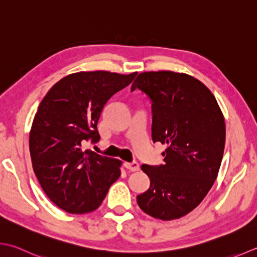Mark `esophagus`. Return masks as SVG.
<instances>
[{
	"instance_id": "34e87169",
	"label": "esophagus",
	"mask_w": 257,
	"mask_h": 257,
	"mask_svg": "<svg viewBox=\"0 0 257 257\" xmlns=\"http://www.w3.org/2000/svg\"><path fill=\"white\" fill-rule=\"evenodd\" d=\"M124 167L129 169L130 172H137L139 170V164L133 162V163H124Z\"/></svg>"
}]
</instances>
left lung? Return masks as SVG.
<instances>
[{
    "label": "left lung",
    "instance_id": "left-lung-1",
    "mask_svg": "<svg viewBox=\"0 0 257 257\" xmlns=\"http://www.w3.org/2000/svg\"><path fill=\"white\" fill-rule=\"evenodd\" d=\"M152 100L154 143L167 145L164 165H143L150 187L137 196L146 214L162 220L192 212L212 188L222 164L226 127L214 94L186 73H140L132 85Z\"/></svg>",
    "mask_w": 257,
    "mask_h": 257
}]
</instances>
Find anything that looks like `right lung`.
Masks as SVG:
<instances>
[{"mask_svg":"<svg viewBox=\"0 0 257 257\" xmlns=\"http://www.w3.org/2000/svg\"><path fill=\"white\" fill-rule=\"evenodd\" d=\"M137 72H77L62 78L40 103L30 132L32 167L52 203L71 214L93 212L120 176L121 160L83 145L99 142L104 104L132 83Z\"/></svg>","mask_w":257,"mask_h":257,"instance_id":"1","label":"right lung"}]
</instances>
